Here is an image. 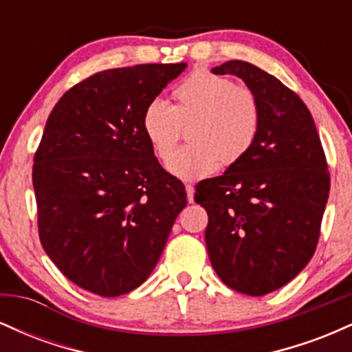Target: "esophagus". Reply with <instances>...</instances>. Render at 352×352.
Masks as SVG:
<instances>
[{
	"mask_svg": "<svg viewBox=\"0 0 352 352\" xmlns=\"http://www.w3.org/2000/svg\"><path fill=\"white\" fill-rule=\"evenodd\" d=\"M185 192H187V199L190 204L193 201V195H195V188H193V185H185Z\"/></svg>",
	"mask_w": 352,
	"mask_h": 352,
	"instance_id": "34e87169",
	"label": "esophagus"
}]
</instances>
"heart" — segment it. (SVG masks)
Returning <instances> with one entry per match:
<instances>
[{
	"label": "heart",
	"instance_id": "obj_1",
	"mask_svg": "<svg viewBox=\"0 0 352 352\" xmlns=\"http://www.w3.org/2000/svg\"><path fill=\"white\" fill-rule=\"evenodd\" d=\"M175 104L155 98L145 107L142 129L160 159L173 152L182 125L188 140L165 167L180 180H200L223 165H233L252 151L261 127V107L252 89L207 71L188 74L173 89Z\"/></svg>",
	"mask_w": 352,
	"mask_h": 352
}]
</instances>
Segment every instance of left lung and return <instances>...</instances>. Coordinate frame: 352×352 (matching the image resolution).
Here are the masks:
<instances>
[{
    "label": "left lung",
    "instance_id": "left-lung-1",
    "mask_svg": "<svg viewBox=\"0 0 352 352\" xmlns=\"http://www.w3.org/2000/svg\"><path fill=\"white\" fill-rule=\"evenodd\" d=\"M212 72L236 76L252 89L261 127L240 162L197 185V204L208 213V258L230 288L263 296L296 278L316 250L328 164L313 116L281 80L245 60Z\"/></svg>",
    "mask_w": 352,
    "mask_h": 352
}]
</instances>
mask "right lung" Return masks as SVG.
<instances>
[{
  "instance_id": "1",
  "label": "right lung",
  "mask_w": 352,
  "mask_h": 352,
  "mask_svg": "<svg viewBox=\"0 0 352 352\" xmlns=\"http://www.w3.org/2000/svg\"><path fill=\"white\" fill-rule=\"evenodd\" d=\"M187 63L107 69L76 84L47 117L34 155L41 245L72 283L104 298L151 276L187 205L142 129L147 104Z\"/></svg>"
}]
</instances>
